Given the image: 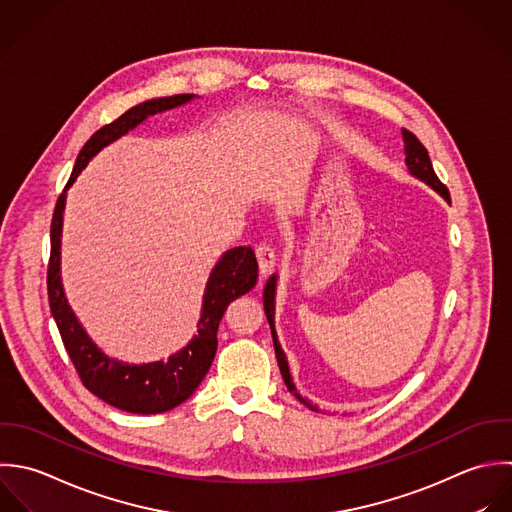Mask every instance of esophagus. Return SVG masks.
Returning a JSON list of instances; mask_svg holds the SVG:
<instances>
[{
    "mask_svg": "<svg viewBox=\"0 0 512 512\" xmlns=\"http://www.w3.org/2000/svg\"><path fill=\"white\" fill-rule=\"evenodd\" d=\"M257 263H259L261 275L273 273V269L277 265V255H275V249L269 243H261L257 247Z\"/></svg>",
    "mask_w": 512,
    "mask_h": 512,
    "instance_id": "1",
    "label": "esophagus"
}]
</instances>
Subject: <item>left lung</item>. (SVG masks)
<instances>
[{
	"instance_id": "obj_1",
	"label": "left lung",
	"mask_w": 512,
	"mask_h": 512,
	"mask_svg": "<svg viewBox=\"0 0 512 512\" xmlns=\"http://www.w3.org/2000/svg\"><path fill=\"white\" fill-rule=\"evenodd\" d=\"M403 141H405V163H407V169L413 177L425 181L431 189H435L445 201H449V189L439 181V177L435 175L433 171V163H431V157L425 149V145L407 129H403ZM275 293H277V275H273L267 285H265V291H263V307H265V315H267V321H269V327H271V335H273V345H275V355H277V363H279V369H281V375H283V381L289 389V393H293V397L299 399V403H303L305 407H309L311 411H319L317 407H313L307 399H303L299 393H297V387L291 379V373H289V363H287V355L283 353L281 349V343L277 339V331H275Z\"/></svg>"
}]
</instances>
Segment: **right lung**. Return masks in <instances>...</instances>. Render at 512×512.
Segmentation results:
<instances>
[{
	"label": "right lung",
	"instance_id": "add662e5",
	"mask_svg": "<svg viewBox=\"0 0 512 512\" xmlns=\"http://www.w3.org/2000/svg\"><path fill=\"white\" fill-rule=\"evenodd\" d=\"M193 93H181L171 97L147 99L127 109L113 123L95 131L81 147L71 177L59 195L51 219V255L47 267V297L49 309L59 329L65 351L81 379V383L107 405L135 413V415H157L175 409L185 403L203 377L207 375L215 351H217V329L227 311L229 303L249 293L257 283V259L251 247H233L221 255L209 273L201 317L197 321V333L193 339L169 355L167 361L153 363H125L105 355L87 335L71 305L67 303L61 283V233H63V211L67 201V189L75 183L87 163L109 143L117 141L147 117L163 113L167 109L185 105L195 99Z\"/></svg>",
	"mask_w": 512,
	"mask_h": 512
}]
</instances>
